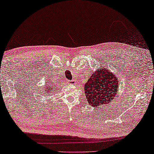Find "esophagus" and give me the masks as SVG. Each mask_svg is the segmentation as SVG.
I'll list each match as a JSON object with an SVG mask.
<instances>
[{
	"label": "esophagus",
	"mask_w": 154,
	"mask_h": 154,
	"mask_svg": "<svg viewBox=\"0 0 154 154\" xmlns=\"http://www.w3.org/2000/svg\"><path fill=\"white\" fill-rule=\"evenodd\" d=\"M68 83H71V84H73V83H75V81H73V80H71V81H68Z\"/></svg>",
	"instance_id": "1"
}]
</instances>
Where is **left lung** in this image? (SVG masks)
<instances>
[{
  "label": "left lung",
  "instance_id": "8db88e82",
  "mask_svg": "<svg viewBox=\"0 0 154 154\" xmlns=\"http://www.w3.org/2000/svg\"><path fill=\"white\" fill-rule=\"evenodd\" d=\"M119 82L116 75L107 69L97 71L88 79L85 85V98L95 108L110 103L118 90Z\"/></svg>",
  "mask_w": 154,
  "mask_h": 154
}]
</instances>
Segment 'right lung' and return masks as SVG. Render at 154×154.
<instances>
[{
    "label": "right lung",
    "instance_id": "1",
    "mask_svg": "<svg viewBox=\"0 0 154 154\" xmlns=\"http://www.w3.org/2000/svg\"><path fill=\"white\" fill-rule=\"evenodd\" d=\"M50 90H51V88H47V91H45V92L46 91H47V93H48V94H49V93H51V91H50Z\"/></svg>",
    "mask_w": 154,
    "mask_h": 154
}]
</instances>
